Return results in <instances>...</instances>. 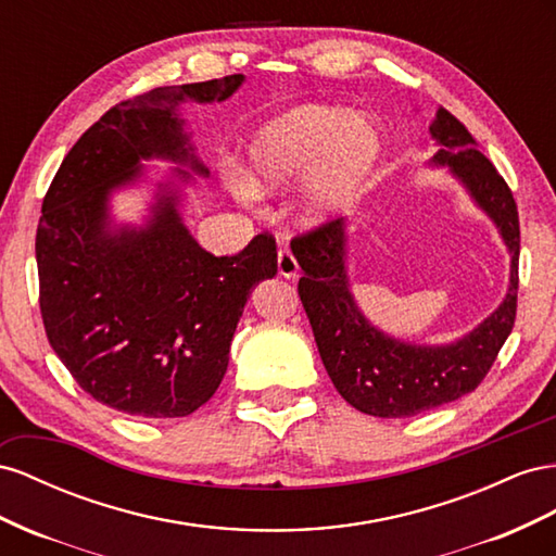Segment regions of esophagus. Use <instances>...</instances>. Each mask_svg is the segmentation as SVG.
Wrapping results in <instances>:
<instances>
[{
    "label": "esophagus",
    "mask_w": 556,
    "mask_h": 556,
    "mask_svg": "<svg viewBox=\"0 0 556 556\" xmlns=\"http://www.w3.org/2000/svg\"><path fill=\"white\" fill-rule=\"evenodd\" d=\"M277 269L283 279H293L298 275V261L289 249H279L277 253Z\"/></svg>",
    "instance_id": "1"
}]
</instances>
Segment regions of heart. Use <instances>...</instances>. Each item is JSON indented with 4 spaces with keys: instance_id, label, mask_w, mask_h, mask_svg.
<instances>
[{
    "instance_id": "heart-1",
    "label": "heart",
    "mask_w": 556,
    "mask_h": 556,
    "mask_svg": "<svg viewBox=\"0 0 556 556\" xmlns=\"http://www.w3.org/2000/svg\"><path fill=\"white\" fill-rule=\"evenodd\" d=\"M384 141L377 125L346 109L303 104L267 121L251 137L240 200L277 195L308 181L298 200V218L307 228L336 220L352 204L382 161Z\"/></svg>"
}]
</instances>
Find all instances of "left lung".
<instances>
[{
  "instance_id": "1",
  "label": "left lung",
  "mask_w": 556,
  "mask_h": 556,
  "mask_svg": "<svg viewBox=\"0 0 556 556\" xmlns=\"http://www.w3.org/2000/svg\"><path fill=\"white\" fill-rule=\"evenodd\" d=\"M433 167H450L510 253L503 303L478 328L450 344H412L372 326L361 312L346 275V220L295 237L291 251L303 267L298 293L314 330L328 377L342 399L372 417L403 419L452 403L478 389L510 336L517 314L519 216L513 190L447 109L428 125Z\"/></svg>"
}]
</instances>
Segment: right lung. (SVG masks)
I'll list each match as a JSON object with an SVG mask.
<instances>
[{
    "mask_svg": "<svg viewBox=\"0 0 556 556\" xmlns=\"http://www.w3.org/2000/svg\"><path fill=\"white\" fill-rule=\"evenodd\" d=\"M244 74L153 88L111 106L62 161L37 228L46 336L76 384L125 415L172 419L207 403L228 370L251 289L277 275L273 235L235 256L204 251L184 226L177 184L210 177L190 144L184 102H224ZM178 165L144 227H116L110 195L143 161ZM187 169L184 170L182 167Z\"/></svg>",
    "mask_w": 556,
    "mask_h": 556,
    "instance_id": "obj_1",
    "label": "right lung"
}]
</instances>
